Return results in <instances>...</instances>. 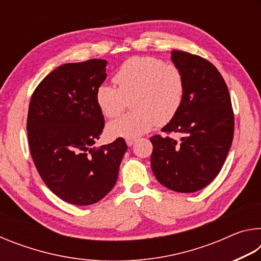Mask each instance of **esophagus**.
Segmentation results:
<instances>
[{
  "label": "esophagus",
  "instance_id": "1",
  "mask_svg": "<svg viewBox=\"0 0 261 261\" xmlns=\"http://www.w3.org/2000/svg\"><path fill=\"white\" fill-rule=\"evenodd\" d=\"M136 141H137V139L136 138H127L126 139V145H127V146H132V145H134L135 143H136Z\"/></svg>",
  "mask_w": 261,
  "mask_h": 261
}]
</instances>
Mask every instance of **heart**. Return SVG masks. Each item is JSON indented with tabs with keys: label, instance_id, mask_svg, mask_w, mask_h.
Returning <instances> with one entry per match:
<instances>
[{
	"label": "heart",
	"instance_id": "b5f03b06",
	"mask_svg": "<svg viewBox=\"0 0 261 261\" xmlns=\"http://www.w3.org/2000/svg\"><path fill=\"white\" fill-rule=\"evenodd\" d=\"M114 86L96 88V105L105 117L115 118L131 99V113L109 123L107 134L117 138H137L152 127L166 125L178 114L187 83L177 64L154 56H134L123 62L113 77Z\"/></svg>",
	"mask_w": 261,
	"mask_h": 261
}]
</instances>
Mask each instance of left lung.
Instances as JSON below:
<instances>
[{
	"label": "left lung",
	"mask_w": 261,
	"mask_h": 261,
	"mask_svg": "<svg viewBox=\"0 0 261 261\" xmlns=\"http://www.w3.org/2000/svg\"><path fill=\"white\" fill-rule=\"evenodd\" d=\"M183 70L185 98L178 114L162 131L180 134L151 137V166L156 179L176 192L204 189L220 173L233 138V112L227 84L213 64L198 55L173 50Z\"/></svg>",
	"instance_id": "8db88e82"
}]
</instances>
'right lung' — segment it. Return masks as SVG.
Here are the masks:
<instances>
[{"label": "right lung", "instance_id": "1", "mask_svg": "<svg viewBox=\"0 0 261 261\" xmlns=\"http://www.w3.org/2000/svg\"><path fill=\"white\" fill-rule=\"evenodd\" d=\"M107 61L88 60L56 68L35 88L28 114L30 152L53 193L72 205L98 202L114 188L127 146L123 138L92 147L105 126L96 88Z\"/></svg>", "mask_w": 261, "mask_h": 261}]
</instances>
